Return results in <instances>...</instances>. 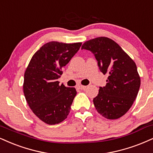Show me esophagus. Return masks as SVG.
<instances>
[{"label":"esophagus","mask_w":153,"mask_h":153,"mask_svg":"<svg viewBox=\"0 0 153 153\" xmlns=\"http://www.w3.org/2000/svg\"><path fill=\"white\" fill-rule=\"evenodd\" d=\"M78 88L81 90H85L87 88V86H83V85H79Z\"/></svg>","instance_id":"obj_1"}]
</instances>
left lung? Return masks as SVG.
Masks as SVG:
<instances>
[{"label": "left lung", "instance_id": "obj_1", "mask_svg": "<svg viewBox=\"0 0 153 153\" xmlns=\"http://www.w3.org/2000/svg\"><path fill=\"white\" fill-rule=\"evenodd\" d=\"M81 49L91 51L100 71L108 75L106 85L100 87L93 99L97 111L107 119L122 117L131 108L140 86L135 62L118 44L106 37L88 40Z\"/></svg>", "mask_w": 153, "mask_h": 153}]
</instances>
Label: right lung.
Listing matches in <instances>:
<instances>
[{"mask_svg": "<svg viewBox=\"0 0 153 153\" xmlns=\"http://www.w3.org/2000/svg\"><path fill=\"white\" fill-rule=\"evenodd\" d=\"M81 45L57 41L45 43L33 55L25 72L23 92L27 104L47 124H58L70 113L76 90L60 85L58 79Z\"/></svg>", "mask_w": 153, "mask_h": 153, "instance_id": "right-lung-1", "label": "right lung"}]
</instances>
